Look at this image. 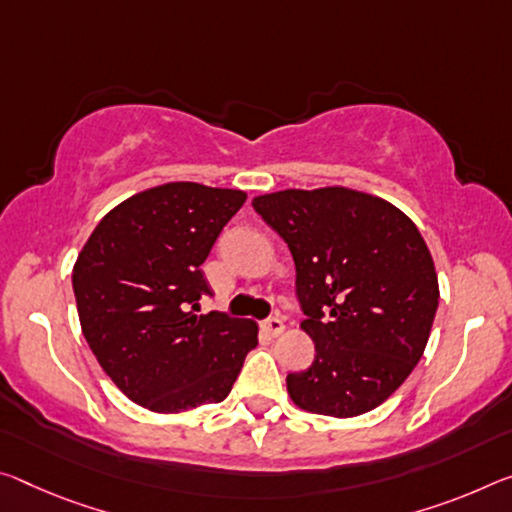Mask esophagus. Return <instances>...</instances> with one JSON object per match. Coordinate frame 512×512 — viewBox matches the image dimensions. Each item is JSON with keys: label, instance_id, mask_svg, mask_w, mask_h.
Listing matches in <instances>:
<instances>
[{"label": "esophagus", "instance_id": "1", "mask_svg": "<svg viewBox=\"0 0 512 512\" xmlns=\"http://www.w3.org/2000/svg\"><path fill=\"white\" fill-rule=\"evenodd\" d=\"M262 330L269 337H278L282 335V330H285V323H282L280 316H269V319L262 321Z\"/></svg>", "mask_w": 512, "mask_h": 512}]
</instances>
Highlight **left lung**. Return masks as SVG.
<instances>
[{"label": "left lung", "mask_w": 512, "mask_h": 512, "mask_svg": "<svg viewBox=\"0 0 512 512\" xmlns=\"http://www.w3.org/2000/svg\"><path fill=\"white\" fill-rule=\"evenodd\" d=\"M253 207L291 250L300 328L316 346L310 367L287 376L291 401L328 417L373 410L417 367L440 303L417 225L344 186L266 193Z\"/></svg>", "instance_id": "obj_1"}]
</instances>
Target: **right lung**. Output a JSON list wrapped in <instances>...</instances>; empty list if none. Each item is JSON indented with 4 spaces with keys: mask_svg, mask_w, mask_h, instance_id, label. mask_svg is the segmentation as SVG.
I'll return each instance as SVG.
<instances>
[{
    "mask_svg": "<svg viewBox=\"0 0 512 512\" xmlns=\"http://www.w3.org/2000/svg\"><path fill=\"white\" fill-rule=\"evenodd\" d=\"M246 193L196 182L154 186L120 202L72 271L81 330L120 392L152 412L221 403L257 323L200 314L212 296L200 266Z\"/></svg>",
    "mask_w": 512,
    "mask_h": 512,
    "instance_id": "1",
    "label": "right lung"
}]
</instances>
